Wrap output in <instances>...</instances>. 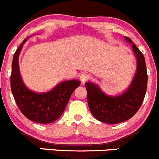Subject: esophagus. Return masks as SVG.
<instances>
[{
  "label": "esophagus",
  "mask_w": 159,
  "mask_h": 159,
  "mask_svg": "<svg viewBox=\"0 0 159 159\" xmlns=\"http://www.w3.org/2000/svg\"><path fill=\"white\" fill-rule=\"evenodd\" d=\"M79 78L81 80V81L82 83H84L86 80H88L89 78V75L86 73H82L79 75Z\"/></svg>",
  "instance_id": "obj_1"
}]
</instances>
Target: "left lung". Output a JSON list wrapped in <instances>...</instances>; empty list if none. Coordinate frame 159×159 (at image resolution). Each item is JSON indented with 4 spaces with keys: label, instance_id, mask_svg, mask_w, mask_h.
I'll return each instance as SVG.
<instances>
[{
    "label": "left lung",
    "instance_id": "left-lung-1",
    "mask_svg": "<svg viewBox=\"0 0 159 159\" xmlns=\"http://www.w3.org/2000/svg\"><path fill=\"white\" fill-rule=\"evenodd\" d=\"M125 39L131 44L137 61L136 71L128 89L118 95H108L94 83L89 81L84 84L91 114L97 120L108 124L123 122L134 116L140 108L146 93L148 75L145 57L130 38L125 37Z\"/></svg>",
    "mask_w": 159,
    "mask_h": 159
}]
</instances>
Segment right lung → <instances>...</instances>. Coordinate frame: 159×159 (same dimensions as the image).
<instances>
[{"label": "right lung", "instance_id": "obj_1", "mask_svg": "<svg viewBox=\"0 0 159 159\" xmlns=\"http://www.w3.org/2000/svg\"><path fill=\"white\" fill-rule=\"evenodd\" d=\"M28 37L14 54L11 88L17 105L24 115L32 121L48 124L60 118L72 93L81 84L78 80L64 81L46 92H35L24 83L19 68V56Z\"/></svg>", "mask_w": 159, "mask_h": 159}]
</instances>
